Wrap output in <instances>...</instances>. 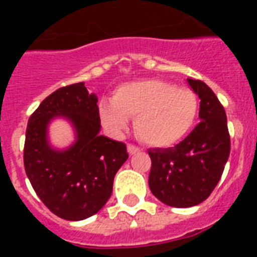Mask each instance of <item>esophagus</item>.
I'll list each match as a JSON object with an SVG mask.
<instances>
[{"instance_id": "obj_1", "label": "esophagus", "mask_w": 257, "mask_h": 257, "mask_svg": "<svg viewBox=\"0 0 257 257\" xmlns=\"http://www.w3.org/2000/svg\"><path fill=\"white\" fill-rule=\"evenodd\" d=\"M128 152H129V155H136V153L140 152V148H139V147H136V145L128 144Z\"/></svg>"}]
</instances>
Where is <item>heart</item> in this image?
<instances>
[{"instance_id": "b5f03b06", "label": "heart", "mask_w": 257, "mask_h": 257, "mask_svg": "<svg viewBox=\"0 0 257 257\" xmlns=\"http://www.w3.org/2000/svg\"><path fill=\"white\" fill-rule=\"evenodd\" d=\"M199 100L193 90L176 88L163 80H140L118 86L110 101L100 104L106 129L120 135L129 117L141 141L152 147H169L183 139L195 122Z\"/></svg>"}]
</instances>
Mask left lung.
Segmentation results:
<instances>
[{"instance_id": "obj_1", "label": "left lung", "mask_w": 257, "mask_h": 257, "mask_svg": "<svg viewBox=\"0 0 257 257\" xmlns=\"http://www.w3.org/2000/svg\"><path fill=\"white\" fill-rule=\"evenodd\" d=\"M200 98V122L173 148L149 149V188L161 203L188 208L203 203L219 183L231 152L227 114L212 89L188 78Z\"/></svg>"}]
</instances>
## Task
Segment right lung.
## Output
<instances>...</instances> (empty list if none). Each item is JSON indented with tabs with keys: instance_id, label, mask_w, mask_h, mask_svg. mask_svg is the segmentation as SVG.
I'll list each match as a JSON object with an SVG mask.
<instances>
[{
	"instance_id": "1",
	"label": "right lung",
	"mask_w": 257,
	"mask_h": 257,
	"mask_svg": "<svg viewBox=\"0 0 257 257\" xmlns=\"http://www.w3.org/2000/svg\"><path fill=\"white\" fill-rule=\"evenodd\" d=\"M74 124L78 140L65 151L47 143V124L54 116ZM100 112L94 93L84 82L62 86L46 97L28 121L24 165L41 201L61 219L90 217L112 195L113 179L128 159L126 145L100 136Z\"/></svg>"
}]
</instances>
